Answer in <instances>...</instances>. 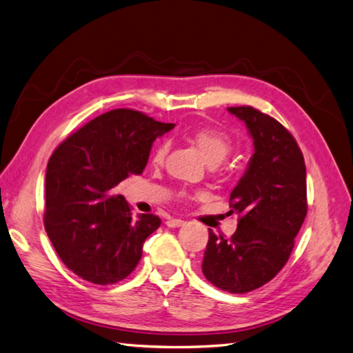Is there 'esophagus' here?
<instances>
[{"label":"esophagus","mask_w":353,"mask_h":353,"mask_svg":"<svg viewBox=\"0 0 353 353\" xmlns=\"http://www.w3.org/2000/svg\"><path fill=\"white\" fill-rule=\"evenodd\" d=\"M185 222L181 221V219H169V221L166 222V225L169 226V228H179V226H183Z\"/></svg>","instance_id":"34e87169"}]
</instances>
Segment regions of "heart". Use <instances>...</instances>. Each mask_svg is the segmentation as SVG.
<instances>
[{
	"label": "heart",
	"mask_w": 353,
	"mask_h": 353,
	"mask_svg": "<svg viewBox=\"0 0 353 353\" xmlns=\"http://www.w3.org/2000/svg\"><path fill=\"white\" fill-rule=\"evenodd\" d=\"M190 140L192 143L198 148V151L202 154L205 161L211 164V166L223 161L232 150L231 137L226 134V132L216 128L202 127V128L194 130L190 134ZM166 154H168V145L160 143L155 148L152 161L155 164L163 163Z\"/></svg>",
	"instance_id": "heart-1"
}]
</instances>
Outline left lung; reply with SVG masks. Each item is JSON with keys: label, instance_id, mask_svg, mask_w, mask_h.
<instances>
[{"label": "left lung", "instance_id": "1", "mask_svg": "<svg viewBox=\"0 0 353 353\" xmlns=\"http://www.w3.org/2000/svg\"><path fill=\"white\" fill-rule=\"evenodd\" d=\"M246 123L255 152L230 196L239 214L230 239L208 231L202 273L223 292L243 294L268 284L288 261L308 211L307 169L283 123L250 105L228 107Z\"/></svg>", "mask_w": 353, "mask_h": 353}]
</instances>
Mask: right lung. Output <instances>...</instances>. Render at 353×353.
Segmentation results:
<instances>
[{
  "mask_svg": "<svg viewBox=\"0 0 353 353\" xmlns=\"http://www.w3.org/2000/svg\"><path fill=\"white\" fill-rule=\"evenodd\" d=\"M174 128L148 114L116 108L66 137L46 166L45 231L60 260L89 283L112 285L142 258L143 243L159 228L155 214L132 217L112 189L142 174L154 140Z\"/></svg>",
  "mask_w": 353,
  "mask_h": 353,
  "instance_id": "right-lung-1",
  "label": "right lung"
}]
</instances>
